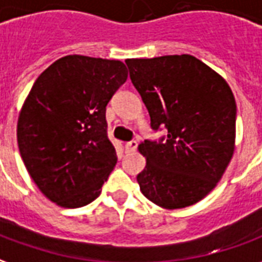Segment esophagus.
Segmentation results:
<instances>
[{"label": "esophagus", "mask_w": 262, "mask_h": 262, "mask_svg": "<svg viewBox=\"0 0 262 262\" xmlns=\"http://www.w3.org/2000/svg\"><path fill=\"white\" fill-rule=\"evenodd\" d=\"M137 146H138V144H137L135 141H129V142L125 144V150H127V152H134V150L137 149Z\"/></svg>", "instance_id": "34e87169"}]
</instances>
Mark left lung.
Segmentation results:
<instances>
[{
  "label": "left lung",
  "mask_w": 262,
  "mask_h": 262,
  "mask_svg": "<svg viewBox=\"0 0 262 262\" xmlns=\"http://www.w3.org/2000/svg\"><path fill=\"white\" fill-rule=\"evenodd\" d=\"M129 78L165 142L144 141L141 192L165 209L204 200L217 186L236 148V100L228 82L190 54L129 58Z\"/></svg>",
  "instance_id": "left-lung-1"
}]
</instances>
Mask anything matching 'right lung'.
<instances>
[{
    "mask_svg": "<svg viewBox=\"0 0 262 262\" xmlns=\"http://www.w3.org/2000/svg\"><path fill=\"white\" fill-rule=\"evenodd\" d=\"M128 78L124 62L66 55L36 79L19 112L16 138L41 194L62 208L91 204L117 163L106 106Z\"/></svg>",
    "mask_w": 262,
    "mask_h": 262,
    "instance_id": "obj_1",
    "label": "right lung"
}]
</instances>
